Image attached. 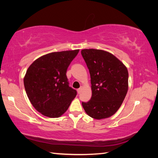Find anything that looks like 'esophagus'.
<instances>
[{
	"label": "esophagus",
	"mask_w": 158,
	"mask_h": 158,
	"mask_svg": "<svg viewBox=\"0 0 158 158\" xmlns=\"http://www.w3.org/2000/svg\"><path fill=\"white\" fill-rule=\"evenodd\" d=\"M82 87H80V88H78V89H77V92H78V94H80V93L81 92V91H82Z\"/></svg>",
	"instance_id": "34e87169"
}]
</instances>
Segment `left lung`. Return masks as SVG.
Masks as SVG:
<instances>
[{"mask_svg": "<svg viewBox=\"0 0 158 158\" xmlns=\"http://www.w3.org/2000/svg\"><path fill=\"white\" fill-rule=\"evenodd\" d=\"M81 54L89 71L92 95L82 102L85 113L102 119L112 116L121 107L128 91L126 66L110 52L99 49H83Z\"/></svg>", "mask_w": 158, "mask_h": 158, "instance_id": "1", "label": "left lung"}]
</instances>
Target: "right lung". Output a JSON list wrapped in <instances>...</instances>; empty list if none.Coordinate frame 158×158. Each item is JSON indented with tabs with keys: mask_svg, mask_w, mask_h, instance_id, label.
Masks as SVG:
<instances>
[{
	"mask_svg": "<svg viewBox=\"0 0 158 158\" xmlns=\"http://www.w3.org/2000/svg\"><path fill=\"white\" fill-rule=\"evenodd\" d=\"M79 50L54 52L35 60L28 68L23 84L32 106L50 118L61 116L77 92L69 86V66Z\"/></svg>",
	"mask_w": 158,
	"mask_h": 158,
	"instance_id": "right-lung-1",
	"label": "right lung"
}]
</instances>
